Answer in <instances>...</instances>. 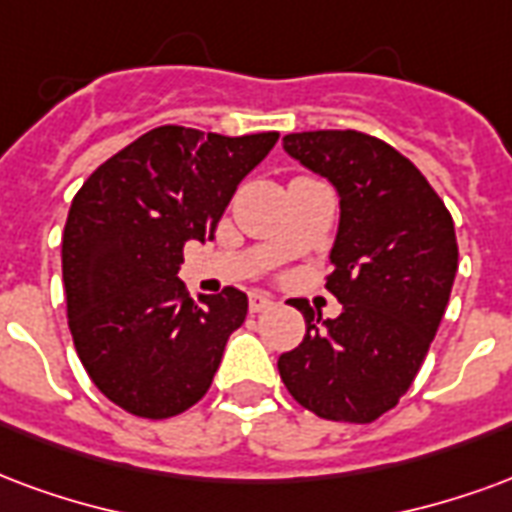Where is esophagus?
<instances>
[{"mask_svg":"<svg viewBox=\"0 0 512 512\" xmlns=\"http://www.w3.org/2000/svg\"><path fill=\"white\" fill-rule=\"evenodd\" d=\"M274 306V298L266 293H249V312H268Z\"/></svg>","mask_w":512,"mask_h":512,"instance_id":"obj_1","label":"esophagus"}]
</instances>
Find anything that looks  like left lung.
<instances>
[{
    "mask_svg": "<svg viewBox=\"0 0 512 512\" xmlns=\"http://www.w3.org/2000/svg\"><path fill=\"white\" fill-rule=\"evenodd\" d=\"M282 146L339 195L325 287L342 314L320 320L293 301L306 336L279 355V377L317 418L372 423L407 393L445 314L458 268L453 219L423 173L372 135L290 132Z\"/></svg>",
    "mask_w": 512,
    "mask_h": 512,
    "instance_id": "1",
    "label": "left lung"
}]
</instances>
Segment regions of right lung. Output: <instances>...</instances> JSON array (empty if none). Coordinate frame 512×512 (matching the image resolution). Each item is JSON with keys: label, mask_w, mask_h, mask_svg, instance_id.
Here are the masks:
<instances>
[{"label": "right lung", "mask_w": 512, "mask_h": 512, "mask_svg": "<svg viewBox=\"0 0 512 512\" xmlns=\"http://www.w3.org/2000/svg\"><path fill=\"white\" fill-rule=\"evenodd\" d=\"M276 140L279 132L227 138L168 124L78 189L62 238L67 320L86 374L121 410L173 418L211 388L249 301L227 287L195 304L179 279L184 244L214 238L238 184Z\"/></svg>", "instance_id": "right-lung-1"}]
</instances>
